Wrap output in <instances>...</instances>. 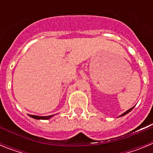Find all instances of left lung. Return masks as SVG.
Wrapping results in <instances>:
<instances>
[{
  "label": "left lung",
  "instance_id": "obj_1",
  "mask_svg": "<svg viewBox=\"0 0 153 153\" xmlns=\"http://www.w3.org/2000/svg\"><path fill=\"white\" fill-rule=\"evenodd\" d=\"M132 109H133V107H132V108H131V109H129V110H127L126 112H125V113H123V114L121 115L120 117H123V116H124V115H126V114H127V113H129V112H130Z\"/></svg>",
  "mask_w": 153,
  "mask_h": 153
}]
</instances>
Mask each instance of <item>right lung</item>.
<instances>
[{
  "label": "right lung",
  "mask_w": 153,
  "mask_h": 153,
  "mask_svg": "<svg viewBox=\"0 0 153 153\" xmlns=\"http://www.w3.org/2000/svg\"><path fill=\"white\" fill-rule=\"evenodd\" d=\"M30 117L36 120H48L51 118L52 116H45V117H39V116H35V115H30Z\"/></svg>",
  "instance_id": "obj_1"
}]
</instances>
